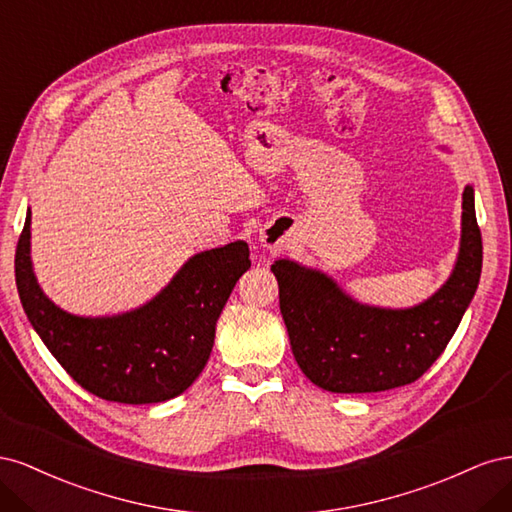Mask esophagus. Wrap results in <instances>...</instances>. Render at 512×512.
<instances>
[{"label":"esophagus","instance_id":"obj_1","mask_svg":"<svg viewBox=\"0 0 512 512\" xmlns=\"http://www.w3.org/2000/svg\"><path fill=\"white\" fill-rule=\"evenodd\" d=\"M286 243V235L277 228H262L260 230V245L271 252H277Z\"/></svg>","mask_w":512,"mask_h":512}]
</instances>
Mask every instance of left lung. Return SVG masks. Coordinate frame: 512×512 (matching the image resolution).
I'll return each instance as SVG.
<instances>
[{"mask_svg":"<svg viewBox=\"0 0 512 512\" xmlns=\"http://www.w3.org/2000/svg\"><path fill=\"white\" fill-rule=\"evenodd\" d=\"M461 239L448 280L423 303L354 301L333 277L280 258L271 265L290 348L303 374L331 393H380L421 378L451 342L478 288L483 241L474 188L461 196Z\"/></svg>","mask_w":512,"mask_h":512,"instance_id":"1","label":"left lung"}]
</instances>
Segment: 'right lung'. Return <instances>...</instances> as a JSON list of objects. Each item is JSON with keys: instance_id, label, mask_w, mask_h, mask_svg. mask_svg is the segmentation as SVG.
Here are the masks:
<instances>
[{"instance_id": "obj_1", "label": "right lung", "mask_w": 512, "mask_h": 512, "mask_svg": "<svg viewBox=\"0 0 512 512\" xmlns=\"http://www.w3.org/2000/svg\"><path fill=\"white\" fill-rule=\"evenodd\" d=\"M250 247L232 241L185 260L153 299L113 316H76L42 292L32 262V211L14 258L25 314L44 346L85 391L117 404H158L190 389L205 369L215 324Z\"/></svg>"}]
</instances>
